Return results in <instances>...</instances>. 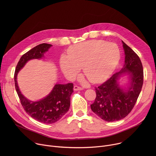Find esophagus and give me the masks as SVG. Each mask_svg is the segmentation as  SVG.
I'll return each instance as SVG.
<instances>
[{
    "label": "esophagus",
    "mask_w": 156,
    "mask_h": 156,
    "mask_svg": "<svg viewBox=\"0 0 156 156\" xmlns=\"http://www.w3.org/2000/svg\"><path fill=\"white\" fill-rule=\"evenodd\" d=\"M73 90H74V91H81L83 90V87H81L78 86H75L73 87Z\"/></svg>",
    "instance_id": "esophagus-1"
}]
</instances>
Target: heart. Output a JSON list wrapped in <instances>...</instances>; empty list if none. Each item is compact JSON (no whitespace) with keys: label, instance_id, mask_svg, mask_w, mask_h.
Listing matches in <instances>:
<instances>
[{"label":"heart","instance_id":"heart-1","mask_svg":"<svg viewBox=\"0 0 156 156\" xmlns=\"http://www.w3.org/2000/svg\"><path fill=\"white\" fill-rule=\"evenodd\" d=\"M68 56L62 55L60 68L64 75L73 80L83 67L84 75L91 83H99L112 74L120 59L117 44L103 40H91L70 47Z\"/></svg>","mask_w":156,"mask_h":156}]
</instances>
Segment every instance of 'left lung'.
Here are the masks:
<instances>
[{
    "label": "left lung",
    "mask_w": 156,
    "mask_h": 156,
    "mask_svg": "<svg viewBox=\"0 0 156 156\" xmlns=\"http://www.w3.org/2000/svg\"><path fill=\"white\" fill-rule=\"evenodd\" d=\"M125 63L119 72L96 87V98L91 108L106 122L120 120L128 115L134 107L143 84V69L138 55L122 41ZM129 76L126 88L121 87L119 79L122 75Z\"/></svg>",
    "instance_id": "8db88e82"
}]
</instances>
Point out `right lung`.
<instances>
[{"label": "right lung", "mask_w": 156, "mask_h": 156, "mask_svg": "<svg viewBox=\"0 0 156 156\" xmlns=\"http://www.w3.org/2000/svg\"><path fill=\"white\" fill-rule=\"evenodd\" d=\"M52 46L49 44H41L22 55L16 66L14 75L16 91L26 112L38 122L46 124L57 122L68 112L70 97L73 93V83H56L47 96L37 101H31L21 94L17 83V75L29 60L44 57V54Z\"/></svg>", "instance_id": "1"}]
</instances>
